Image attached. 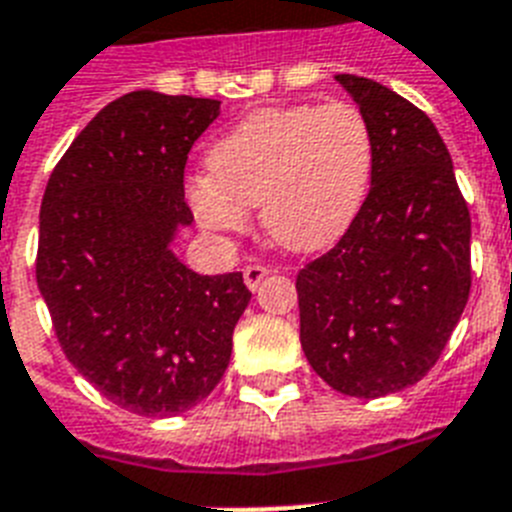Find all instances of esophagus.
<instances>
[{"label": "esophagus", "mask_w": 512, "mask_h": 512, "mask_svg": "<svg viewBox=\"0 0 512 512\" xmlns=\"http://www.w3.org/2000/svg\"><path fill=\"white\" fill-rule=\"evenodd\" d=\"M268 273L270 270L265 268V265H247V268H244V283H247V289L255 291Z\"/></svg>", "instance_id": "1"}]
</instances>
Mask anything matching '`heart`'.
Segmentation results:
<instances>
[{"label": "heart", "mask_w": 512, "mask_h": 512, "mask_svg": "<svg viewBox=\"0 0 512 512\" xmlns=\"http://www.w3.org/2000/svg\"><path fill=\"white\" fill-rule=\"evenodd\" d=\"M372 132L354 103H299L249 114L210 148V174L187 182L197 223L213 234L263 229L291 252L336 244L367 200Z\"/></svg>", "instance_id": "heart-1"}]
</instances>
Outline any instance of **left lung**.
<instances>
[{"label": "left lung", "instance_id": "obj_1", "mask_svg": "<svg viewBox=\"0 0 512 512\" xmlns=\"http://www.w3.org/2000/svg\"><path fill=\"white\" fill-rule=\"evenodd\" d=\"M372 132V187L336 247L296 276L299 338L330 388L382 398L440 359L471 289V216L440 132L385 85L336 75Z\"/></svg>", "mask_w": 512, "mask_h": 512}]
</instances>
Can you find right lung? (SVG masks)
<instances>
[{
    "label": "right lung",
    "instance_id": "add662e5",
    "mask_svg": "<svg viewBox=\"0 0 512 512\" xmlns=\"http://www.w3.org/2000/svg\"><path fill=\"white\" fill-rule=\"evenodd\" d=\"M218 114L213 98L132 90L90 119L46 184L38 291L67 359L132 414L208 398L252 299L242 273L200 276L171 249L192 226L187 153Z\"/></svg>",
    "mask_w": 512,
    "mask_h": 512
}]
</instances>
